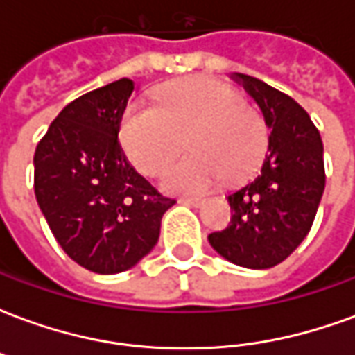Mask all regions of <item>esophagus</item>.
<instances>
[{
	"label": "esophagus",
	"instance_id": "1",
	"mask_svg": "<svg viewBox=\"0 0 355 355\" xmlns=\"http://www.w3.org/2000/svg\"><path fill=\"white\" fill-rule=\"evenodd\" d=\"M178 203H184V205H190V207H201L203 200L201 198H180Z\"/></svg>",
	"mask_w": 355,
	"mask_h": 355
}]
</instances>
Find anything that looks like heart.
<instances>
[{
  "instance_id": "1",
  "label": "heart",
  "mask_w": 355,
  "mask_h": 355,
  "mask_svg": "<svg viewBox=\"0 0 355 355\" xmlns=\"http://www.w3.org/2000/svg\"><path fill=\"white\" fill-rule=\"evenodd\" d=\"M184 157L169 165L163 190L203 193L223 178L238 182L266 154L268 127L261 112L223 81L196 76L163 87L155 106L131 104L119 121L127 159L144 175H157L182 146Z\"/></svg>"
}]
</instances>
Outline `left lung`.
Here are the masks:
<instances>
[{"label":"left lung","instance_id":"1","mask_svg":"<svg viewBox=\"0 0 355 355\" xmlns=\"http://www.w3.org/2000/svg\"><path fill=\"white\" fill-rule=\"evenodd\" d=\"M259 104L266 127L268 155L261 173L228 196V228L209 234L226 261L251 270L283 262L312 228L325 188L323 142L302 106L264 81L234 73Z\"/></svg>","mask_w":355,"mask_h":355}]
</instances>
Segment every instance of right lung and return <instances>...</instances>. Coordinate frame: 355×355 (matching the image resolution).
I'll return each instance as SVG.
<instances>
[{
    "mask_svg": "<svg viewBox=\"0 0 355 355\" xmlns=\"http://www.w3.org/2000/svg\"><path fill=\"white\" fill-rule=\"evenodd\" d=\"M131 80H117L70 102L34 155L37 205L64 253L94 274H119L159 239L163 198L127 162L119 121Z\"/></svg>",
    "mask_w": 355,
    "mask_h": 355,
    "instance_id": "add662e5",
    "label": "right lung"
}]
</instances>
